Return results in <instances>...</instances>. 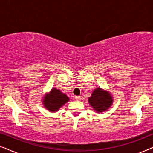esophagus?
Segmentation results:
<instances>
[{
	"instance_id": "esophagus-1",
	"label": "esophagus",
	"mask_w": 153,
	"mask_h": 153,
	"mask_svg": "<svg viewBox=\"0 0 153 153\" xmlns=\"http://www.w3.org/2000/svg\"><path fill=\"white\" fill-rule=\"evenodd\" d=\"M75 100H76V101H81V96H76V97H75Z\"/></svg>"
}]
</instances>
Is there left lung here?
<instances>
[{
  "instance_id": "obj_1",
  "label": "left lung",
  "mask_w": 153,
  "mask_h": 153,
  "mask_svg": "<svg viewBox=\"0 0 153 153\" xmlns=\"http://www.w3.org/2000/svg\"><path fill=\"white\" fill-rule=\"evenodd\" d=\"M113 97L110 92L97 88L94 90L91 97H88V103L97 113L106 111L111 106Z\"/></svg>"
}]
</instances>
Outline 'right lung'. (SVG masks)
Returning a JSON list of instances; mask_svg holds the SVG:
<instances>
[{
    "label": "right lung",
    "mask_w": 153,
    "mask_h": 153,
    "mask_svg": "<svg viewBox=\"0 0 153 153\" xmlns=\"http://www.w3.org/2000/svg\"><path fill=\"white\" fill-rule=\"evenodd\" d=\"M69 100L70 98L66 94L62 93L56 88H53L49 93H47L43 97L42 104L48 111L54 113L58 111Z\"/></svg>",
    "instance_id": "right-lung-1"
}]
</instances>
